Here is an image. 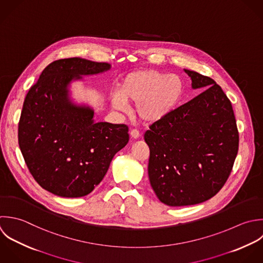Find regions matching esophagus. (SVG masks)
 <instances>
[{
	"label": "esophagus",
	"mask_w": 263,
	"mask_h": 263,
	"mask_svg": "<svg viewBox=\"0 0 263 263\" xmlns=\"http://www.w3.org/2000/svg\"><path fill=\"white\" fill-rule=\"evenodd\" d=\"M130 136L133 139H137L139 137V132L136 129H133V130L130 131Z\"/></svg>",
	"instance_id": "esophagus-1"
}]
</instances>
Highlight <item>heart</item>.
I'll use <instances>...</instances> for the list:
<instances>
[{
	"instance_id": "obj_1",
	"label": "heart",
	"mask_w": 263,
	"mask_h": 263,
	"mask_svg": "<svg viewBox=\"0 0 263 263\" xmlns=\"http://www.w3.org/2000/svg\"><path fill=\"white\" fill-rule=\"evenodd\" d=\"M184 84L180 77L159 69H140L127 74L118 91L111 95V104L127 110L135 104L136 116L144 123H156L170 115L180 101Z\"/></svg>"
}]
</instances>
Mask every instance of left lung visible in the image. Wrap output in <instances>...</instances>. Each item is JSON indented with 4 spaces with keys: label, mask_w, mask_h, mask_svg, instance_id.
<instances>
[{
    "label": "left lung",
    "mask_w": 263,
    "mask_h": 263,
    "mask_svg": "<svg viewBox=\"0 0 263 263\" xmlns=\"http://www.w3.org/2000/svg\"><path fill=\"white\" fill-rule=\"evenodd\" d=\"M201 94L153 123L144 134L148 177L159 200L172 207L203 203L227 182L238 155L232 103L216 82L184 69Z\"/></svg>",
    "instance_id": "1"
}]
</instances>
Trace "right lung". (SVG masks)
<instances>
[{"label": "right lung", "instance_id": "right-lung-1", "mask_svg": "<svg viewBox=\"0 0 263 263\" xmlns=\"http://www.w3.org/2000/svg\"><path fill=\"white\" fill-rule=\"evenodd\" d=\"M110 68L80 57L50 63L30 87L18 124V143L34 180L63 198L90 194L114 156L129 141L128 126L95 123L94 110L69 99L68 85L81 76Z\"/></svg>", "mask_w": 263, "mask_h": 263}]
</instances>
